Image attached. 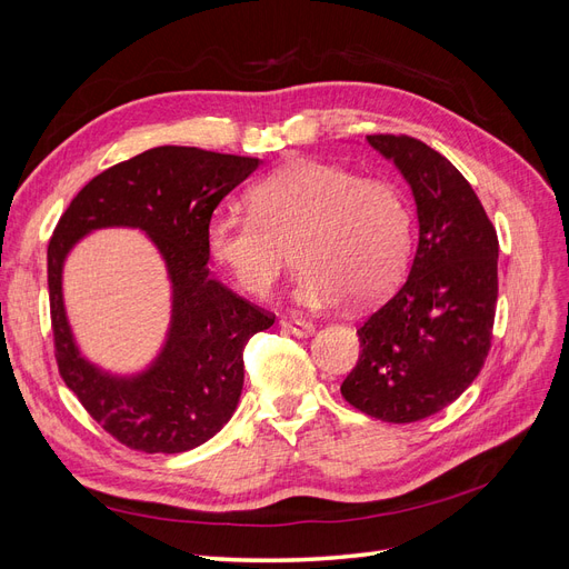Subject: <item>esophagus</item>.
<instances>
[{"label": "esophagus", "instance_id": "esophagus-1", "mask_svg": "<svg viewBox=\"0 0 569 569\" xmlns=\"http://www.w3.org/2000/svg\"><path fill=\"white\" fill-rule=\"evenodd\" d=\"M280 327H282V330H287L289 335H295V337H311L316 332V327L311 322H306V320L284 318V320H280Z\"/></svg>", "mask_w": 569, "mask_h": 569}]
</instances>
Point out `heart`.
<instances>
[{"mask_svg":"<svg viewBox=\"0 0 569 569\" xmlns=\"http://www.w3.org/2000/svg\"><path fill=\"white\" fill-rule=\"evenodd\" d=\"M251 216L218 213L206 230L213 261L251 297H266L297 244L295 299L308 308L349 297L368 306L399 284L412 249V209L399 184L349 168L297 161L258 180Z\"/></svg>","mask_w":569,"mask_h":569,"instance_id":"obj_1","label":"heart"}]
</instances>
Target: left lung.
<instances>
[{
  "label": "left lung",
  "mask_w": 569,
  "mask_h": 569,
  "mask_svg": "<svg viewBox=\"0 0 569 569\" xmlns=\"http://www.w3.org/2000/svg\"><path fill=\"white\" fill-rule=\"evenodd\" d=\"M368 142L408 180L420 242L408 280L360 325V356L341 396L370 418L418 422L453 403L485 368L498 237L472 184L439 151L408 134Z\"/></svg>",
  "instance_id": "1"
}]
</instances>
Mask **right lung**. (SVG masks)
Listing matches in <instances>:
<instances>
[{
  "label": "right lung",
  "instance_id": "obj_1",
  "mask_svg": "<svg viewBox=\"0 0 569 569\" xmlns=\"http://www.w3.org/2000/svg\"><path fill=\"white\" fill-rule=\"evenodd\" d=\"M258 159L157 147L116 163L84 184L59 218L47 247L54 356L66 387L107 432L132 451L182 453L220 432L244 385L247 341L274 316L211 280L209 230L222 197ZM99 227H137L160 247L174 284L169 341L137 378H111L88 365L67 327L60 270L80 236Z\"/></svg>",
  "mask_w": 569,
  "mask_h": 569
}]
</instances>
